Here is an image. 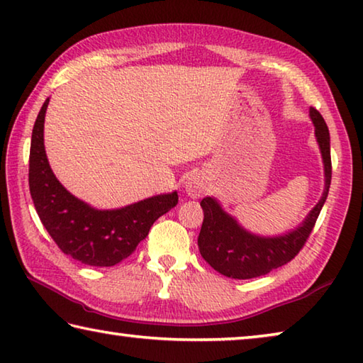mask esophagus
I'll list each match as a JSON object with an SVG mask.
<instances>
[{"label":"esophagus","mask_w":363,"mask_h":363,"mask_svg":"<svg viewBox=\"0 0 363 363\" xmlns=\"http://www.w3.org/2000/svg\"><path fill=\"white\" fill-rule=\"evenodd\" d=\"M186 193L191 198H201L206 193V183L198 175H191L186 182Z\"/></svg>","instance_id":"esophagus-1"}]
</instances>
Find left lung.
Wrapping results in <instances>:
<instances>
[{"label":"left lung","mask_w":363,"mask_h":363,"mask_svg":"<svg viewBox=\"0 0 363 363\" xmlns=\"http://www.w3.org/2000/svg\"><path fill=\"white\" fill-rule=\"evenodd\" d=\"M311 119L315 127V138L320 146L323 169H325V189L317 206L309 212L306 220L284 236L262 238L245 231L231 215H228L213 198H204L201 207L204 221L198 238L202 258L220 274L233 279H253L291 262L317 221L328 196L332 182V157H330V133L322 114L311 106Z\"/></svg>","instance_id":"left-lung-1"}]
</instances>
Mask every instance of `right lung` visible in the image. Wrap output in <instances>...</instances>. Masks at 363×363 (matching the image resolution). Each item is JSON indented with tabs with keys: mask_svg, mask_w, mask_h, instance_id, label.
Returning <instances> with one entry per match:
<instances>
[{
	"mask_svg": "<svg viewBox=\"0 0 363 363\" xmlns=\"http://www.w3.org/2000/svg\"><path fill=\"white\" fill-rule=\"evenodd\" d=\"M35 121L30 146L28 185L41 223L65 255L89 266H114L132 255L152 223L174 208L178 194H159L114 211H97L68 193L57 180L44 151V116Z\"/></svg>",
	"mask_w": 363,
	"mask_h": 363,
	"instance_id": "add662e5",
	"label": "right lung"
}]
</instances>
